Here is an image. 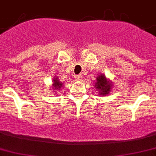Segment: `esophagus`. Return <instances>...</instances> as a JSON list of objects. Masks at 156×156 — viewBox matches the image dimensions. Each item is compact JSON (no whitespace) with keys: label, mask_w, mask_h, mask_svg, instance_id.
Instances as JSON below:
<instances>
[{"label":"esophagus","mask_w":156,"mask_h":156,"mask_svg":"<svg viewBox=\"0 0 156 156\" xmlns=\"http://www.w3.org/2000/svg\"><path fill=\"white\" fill-rule=\"evenodd\" d=\"M76 80H78V81H80V80H82V79H83V77H82V76L81 75H77V76H76Z\"/></svg>","instance_id":"1"}]
</instances>
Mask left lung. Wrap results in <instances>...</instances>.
<instances>
[{"label":"left lung","mask_w":156,"mask_h":156,"mask_svg":"<svg viewBox=\"0 0 156 156\" xmlns=\"http://www.w3.org/2000/svg\"><path fill=\"white\" fill-rule=\"evenodd\" d=\"M94 87L98 92V95L105 96L111 93V91L113 88V83L112 81L108 79L104 74L100 73L96 77Z\"/></svg>","instance_id":"1"}]
</instances>
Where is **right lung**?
<instances>
[{
	"label": "right lung",
	"instance_id": "obj_1",
	"mask_svg": "<svg viewBox=\"0 0 156 156\" xmlns=\"http://www.w3.org/2000/svg\"><path fill=\"white\" fill-rule=\"evenodd\" d=\"M63 86H64V83L60 82V81L59 80V78H58V77L55 76L53 79H52V87L53 91H56V92H57V91H60V90H61ZM55 94H57V93H55Z\"/></svg>",
	"mask_w": 156,
	"mask_h": 156
}]
</instances>
